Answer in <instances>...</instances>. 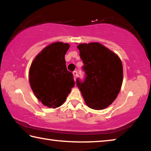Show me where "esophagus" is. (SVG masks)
Listing matches in <instances>:
<instances>
[{"label": "esophagus", "mask_w": 151, "mask_h": 151, "mask_svg": "<svg viewBox=\"0 0 151 151\" xmlns=\"http://www.w3.org/2000/svg\"><path fill=\"white\" fill-rule=\"evenodd\" d=\"M73 74L74 78H75V80H76V77H77V74H78V73H77V71H76V70H75V71H73Z\"/></svg>", "instance_id": "obj_1"}]
</instances>
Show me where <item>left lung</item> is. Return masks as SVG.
I'll use <instances>...</instances> for the list:
<instances>
[{
	"instance_id": "obj_1",
	"label": "left lung",
	"mask_w": 151,
	"mask_h": 151,
	"mask_svg": "<svg viewBox=\"0 0 151 151\" xmlns=\"http://www.w3.org/2000/svg\"><path fill=\"white\" fill-rule=\"evenodd\" d=\"M77 48L85 75L83 81L76 78V85L88 107L105 109L115 100L121 90L123 78L121 60L99 42L79 44Z\"/></svg>"
}]
</instances>
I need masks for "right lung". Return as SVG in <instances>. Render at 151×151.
Instances as JSON below:
<instances>
[{"label":"right lung","mask_w":151,"mask_h":151,"mask_svg":"<svg viewBox=\"0 0 151 151\" xmlns=\"http://www.w3.org/2000/svg\"><path fill=\"white\" fill-rule=\"evenodd\" d=\"M68 43L58 42L45 47L30 66L29 83L35 96L44 105L57 107L65 101L75 86L73 73L66 68Z\"/></svg>","instance_id":"obj_1"}]
</instances>
